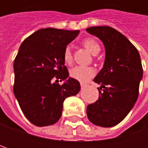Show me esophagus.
<instances>
[{"label": "esophagus", "mask_w": 148, "mask_h": 148, "mask_svg": "<svg viewBox=\"0 0 148 148\" xmlns=\"http://www.w3.org/2000/svg\"><path fill=\"white\" fill-rule=\"evenodd\" d=\"M80 86H81V88H85V87L86 86V83L81 82V83H80Z\"/></svg>", "instance_id": "esophagus-1"}]
</instances>
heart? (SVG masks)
Here are the masks:
<instances>
[{"label": "heart", "mask_w": 148, "mask_h": 148, "mask_svg": "<svg viewBox=\"0 0 148 148\" xmlns=\"http://www.w3.org/2000/svg\"><path fill=\"white\" fill-rule=\"evenodd\" d=\"M82 45L92 55H97L100 51V45L93 38H86L82 41ZM63 61L67 64H70L73 61L71 49L69 47H66L63 52ZM95 74L94 69L91 67H74L70 70V75L75 79L85 82L87 81L90 78H92Z\"/></svg>", "instance_id": "obj_1"}]
</instances>
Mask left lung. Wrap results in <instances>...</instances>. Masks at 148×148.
I'll use <instances>...</instances> for the list:
<instances>
[{
    "instance_id": "obj_1",
    "label": "left lung",
    "mask_w": 148,
    "mask_h": 148,
    "mask_svg": "<svg viewBox=\"0 0 148 148\" xmlns=\"http://www.w3.org/2000/svg\"><path fill=\"white\" fill-rule=\"evenodd\" d=\"M86 32L103 42L105 59L94 78L99 97L87 105L86 114L93 124L104 128L121 123L132 110L139 95L143 69L137 49L122 33L110 26H92Z\"/></svg>"
}]
</instances>
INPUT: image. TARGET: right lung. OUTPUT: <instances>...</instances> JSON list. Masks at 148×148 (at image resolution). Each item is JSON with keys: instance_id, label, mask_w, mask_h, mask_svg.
<instances>
[{"instance_id": "add662e5", "label": "right lung", "mask_w": 148, "mask_h": 148, "mask_svg": "<svg viewBox=\"0 0 148 148\" xmlns=\"http://www.w3.org/2000/svg\"><path fill=\"white\" fill-rule=\"evenodd\" d=\"M79 33V31L40 29L19 47L14 62V92L25 117L38 127L57 123L65 99L80 90L79 82L69 77L63 61L65 48ZM58 79L64 83L60 85Z\"/></svg>"}]
</instances>
